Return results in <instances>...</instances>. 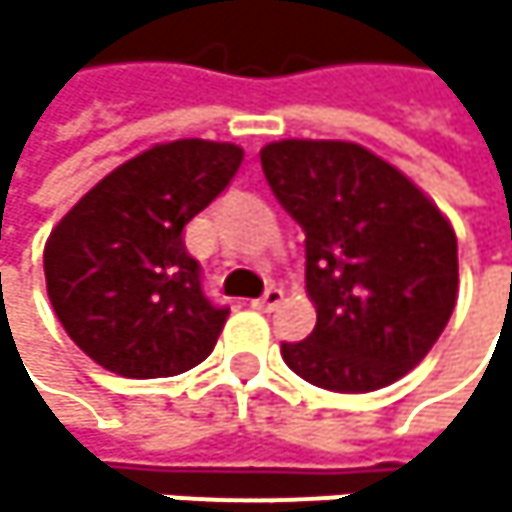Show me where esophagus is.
I'll return each instance as SVG.
<instances>
[{
	"instance_id": "obj_1",
	"label": "esophagus",
	"mask_w": 512,
	"mask_h": 512,
	"mask_svg": "<svg viewBox=\"0 0 512 512\" xmlns=\"http://www.w3.org/2000/svg\"><path fill=\"white\" fill-rule=\"evenodd\" d=\"M279 301H282V288L270 285L258 301H251V307H254V310H261V313H270V310L279 307Z\"/></svg>"
}]
</instances>
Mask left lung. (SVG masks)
Segmentation results:
<instances>
[{
	"label": "left lung",
	"mask_w": 512,
	"mask_h": 512,
	"mask_svg": "<svg viewBox=\"0 0 512 512\" xmlns=\"http://www.w3.org/2000/svg\"><path fill=\"white\" fill-rule=\"evenodd\" d=\"M264 178L304 230L316 328L282 344L313 387L371 393L415 368L458 301V239L442 211L381 156L347 141H279Z\"/></svg>",
	"instance_id": "obj_1"
}]
</instances>
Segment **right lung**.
Segmentation results:
<instances>
[{
  "label": "right lung",
  "instance_id": "add662e5",
  "mask_svg": "<svg viewBox=\"0 0 512 512\" xmlns=\"http://www.w3.org/2000/svg\"><path fill=\"white\" fill-rule=\"evenodd\" d=\"M239 165L236 144H159L110 171L51 230V307L97 365L122 378H171L214 350L230 307L205 294L184 227Z\"/></svg>",
  "mask_w": 512,
  "mask_h": 512
}]
</instances>
